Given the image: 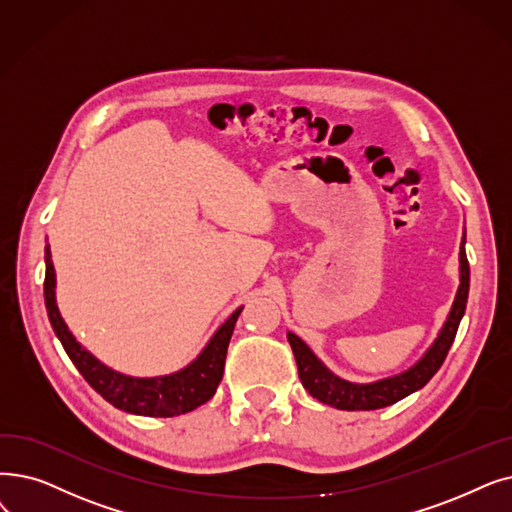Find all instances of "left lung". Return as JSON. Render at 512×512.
<instances>
[{"mask_svg": "<svg viewBox=\"0 0 512 512\" xmlns=\"http://www.w3.org/2000/svg\"><path fill=\"white\" fill-rule=\"evenodd\" d=\"M466 234H462L460 240V284L454 297V303L448 311V318L439 328L435 341L429 345V349L420 355V358L406 370L385 376V379L372 381V383H353L347 379H341L339 374L332 372L318 355L307 347L303 339H299L295 332H286V339L293 347L297 368H299V379L303 387L309 391L311 397H316L318 402L328 404L339 410H376L391 406L399 399L408 397L410 393L425 387L433 374L441 368L443 360L454 343L458 324L464 316L466 299H469V261H466L464 251Z\"/></svg>", "mask_w": 512, "mask_h": 512, "instance_id": "1", "label": "left lung"}]
</instances>
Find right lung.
<instances>
[{
  "label": "right lung",
  "mask_w": 512,
  "mask_h": 512,
  "mask_svg": "<svg viewBox=\"0 0 512 512\" xmlns=\"http://www.w3.org/2000/svg\"><path fill=\"white\" fill-rule=\"evenodd\" d=\"M43 297H46L48 318L52 322L56 337L60 339L64 351L69 353L71 362L83 374V379L115 408L129 414L154 418L186 414L198 406H203L215 395L221 376H224L226 353L234 332V324L242 311V307H238L213 332V337L207 341L203 351L188 366L163 376H129L102 364L94 353L87 351L75 339L69 326L62 320L56 303V270L52 263L50 244H46V282H43Z\"/></svg>",
  "instance_id": "right-lung-1"
}]
</instances>
